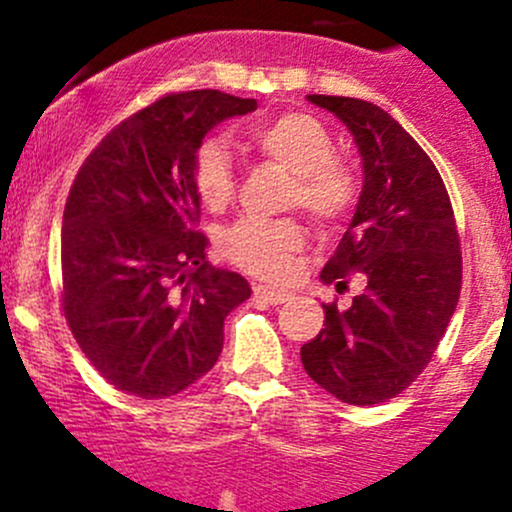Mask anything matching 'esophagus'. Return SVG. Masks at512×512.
<instances>
[{"label": "esophagus", "instance_id": "obj_1", "mask_svg": "<svg viewBox=\"0 0 512 512\" xmlns=\"http://www.w3.org/2000/svg\"><path fill=\"white\" fill-rule=\"evenodd\" d=\"M255 296L262 298V301L269 303V305H281V303L289 301L291 293L272 289V286H255Z\"/></svg>", "mask_w": 512, "mask_h": 512}]
</instances>
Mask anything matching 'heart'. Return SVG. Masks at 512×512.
Listing matches in <instances>:
<instances>
[{"instance_id":"heart-1","label":"heart","mask_w":512,"mask_h":512,"mask_svg":"<svg viewBox=\"0 0 512 512\" xmlns=\"http://www.w3.org/2000/svg\"><path fill=\"white\" fill-rule=\"evenodd\" d=\"M252 144L267 161L286 168L296 178L291 204H301L310 219L332 226L349 216L356 204V178L334 158L332 134L315 117L289 113L252 132ZM192 182L199 202L211 211L226 207L236 192L231 154L221 137L199 142L192 156ZM303 231L293 221L245 219L228 228L221 250L245 272L281 279L289 272L293 252L301 250Z\"/></svg>"}]
</instances>
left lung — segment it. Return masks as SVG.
Listing matches in <instances>:
<instances>
[{"label": "left lung", "mask_w": 512, "mask_h": 512, "mask_svg": "<svg viewBox=\"0 0 512 512\" xmlns=\"http://www.w3.org/2000/svg\"><path fill=\"white\" fill-rule=\"evenodd\" d=\"M342 120L361 154L363 187L325 284L363 274L346 310L325 308V330L301 346L305 373L356 407L387 402L428 366L462 286L455 216L431 158L390 113L358 98L308 96Z\"/></svg>", "instance_id": "8db88e82"}]
</instances>
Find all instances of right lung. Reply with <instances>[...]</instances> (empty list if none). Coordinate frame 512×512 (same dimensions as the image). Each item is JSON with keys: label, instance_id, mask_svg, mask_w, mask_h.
<instances>
[{"label": "right lung", "instance_id": "obj_1", "mask_svg": "<svg viewBox=\"0 0 512 512\" xmlns=\"http://www.w3.org/2000/svg\"><path fill=\"white\" fill-rule=\"evenodd\" d=\"M255 98L173 93L120 122L86 158L62 219L64 317L93 368L142 399L178 395L209 373L223 320L250 298L238 272L207 262L195 231L192 156Z\"/></svg>", "mask_w": 512, "mask_h": 512}]
</instances>
